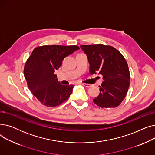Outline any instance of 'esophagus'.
<instances>
[{"instance_id": "1", "label": "esophagus", "mask_w": 155, "mask_h": 155, "mask_svg": "<svg viewBox=\"0 0 155 155\" xmlns=\"http://www.w3.org/2000/svg\"><path fill=\"white\" fill-rule=\"evenodd\" d=\"M82 85H83L84 87H87V88L91 87L92 86V85H91V84H82Z\"/></svg>"}]
</instances>
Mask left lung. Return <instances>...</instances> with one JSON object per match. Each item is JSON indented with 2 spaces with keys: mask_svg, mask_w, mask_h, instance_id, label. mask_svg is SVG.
Masks as SVG:
<instances>
[{
  "mask_svg": "<svg viewBox=\"0 0 155 155\" xmlns=\"http://www.w3.org/2000/svg\"><path fill=\"white\" fill-rule=\"evenodd\" d=\"M87 55L89 74L99 73L104 80L100 94L93 102L102 108L116 107L126 96L130 84L128 64L124 56L114 47L103 44L80 45Z\"/></svg>",
  "mask_w": 155,
  "mask_h": 155,
  "instance_id": "1",
  "label": "left lung"
}]
</instances>
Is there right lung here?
<instances>
[{
  "label": "right lung",
  "mask_w": 155,
  "mask_h": 155,
  "mask_svg": "<svg viewBox=\"0 0 155 155\" xmlns=\"http://www.w3.org/2000/svg\"><path fill=\"white\" fill-rule=\"evenodd\" d=\"M80 48L77 45H45L36 47L24 65V74L32 95L47 107H56L66 101L73 85H63L54 75L65 57Z\"/></svg>",
  "instance_id": "obj_1"
}]
</instances>
